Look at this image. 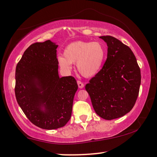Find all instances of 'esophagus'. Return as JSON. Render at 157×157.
<instances>
[{
	"label": "esophagus",
	"instance_id": "obj_1",
	"mask_svg": "<svg viewBox=\"0 0 157 157\" xmlns=\"http://www.w3.org/2000/svg\"><path fill=\"white\" fill-rule=\"evenodd\" d=\"M78 85L79 89H82L84 87V84L80 81H78Z\"/></svg>",
	"mask_w": 157,
	"mask_h": 157
}]
</instances>
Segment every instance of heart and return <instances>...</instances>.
Here are the masks:
<instances>
[{
  "label": "heart",
  "mask_w": 157,
  "mask_h": 157,
  "mask_svg": "<svg viewBox=\"0 0 157 157\" xmlns=\"http://www.w3.org/2000/svg\"><path fill=\"white\" fill-rule=\"evenodd\" d=\"M64 56H59L58 62L63 71L71 72L72 64L77 63V68L82 75L92 78L101 70L106 50L99 41H78L72 42L65 47Z\"/></svg>",
  "instance_id": "1"
}]
</instances>
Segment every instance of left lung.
I'll use <instances>...</instances> for the list:
<instances>
[{
    "instance_id": "1",
    "label": "left lung",
    "mask_w": 157,
    "mask_h": 157,
    "mask_svg": "<svg viewBox=\"0 0 157 157\" xmlns=\"http://www.w3.org/2000/svg\"><path fill=\"white\" fill-rule=\"evenodd\" d=\"M108 46L102 69L86 84L96 113L105 120L125 116L138 97L141 73L136 58L128 46L111 36H102Z\"/></svg>"
}]
</instances>
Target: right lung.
<instances>
[{
	"label": "right lung",
	"instance_id": "right-lung-1",
	"mask_svg": "<svg viewBox=\"0 0 157 157\" xmlns=\"http://www.w3.org/2000/svg\"><path fill=\"white\" fill-rule=\"evenodd\" d=\"M58 46L50 40L32 44L16 66L19 106L34 125L45 130L57 129L68 122L78 88L73 77L58 75Z\"/></svg>",
	"mask_w": 157,
	"mask_h": 157
}]
</instances>
